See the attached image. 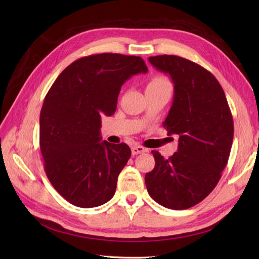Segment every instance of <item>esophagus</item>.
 <instances>
[{
	"label": "esophagus",
	"mask_w": 259,
	"mask_h": 259,
	"mask_svg": "<svg viewBox=\"0 0 259 259\" xmlns=\"http://www.w3.org/2000/svg\"><path fill=\"white\" fill-rule=\"evenodd\" d=\"M146 151H147V149L142 146H134L133 148H131V152H133L134 156L139 155V153H144Z\"/></svg>",
	"instance_id": "esophagus-1"
}]
</instances>
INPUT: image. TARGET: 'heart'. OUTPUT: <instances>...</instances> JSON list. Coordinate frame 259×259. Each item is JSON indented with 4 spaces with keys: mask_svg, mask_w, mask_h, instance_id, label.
<instances>
[{
    "mask_svg": "<svg viewBox=\"0 0 259 259\" xmlns=\"http://www.w3.org/2000/svg\"><path fill=\"white\" fill-rule=\"evenodd\" d=\"M159 89H171V84L167 78L162 75H156L147 83L146 91L159 90Z\"/></svg>",
    "mask_w": 259,
    "mask_h": 259,
    "instance_id": "heart-1",
    "label": "heart"
}]
</instances>
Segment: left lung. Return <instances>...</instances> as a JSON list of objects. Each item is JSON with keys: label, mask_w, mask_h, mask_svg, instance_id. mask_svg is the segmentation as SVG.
I'll use <instances>...</instances> for the list:
<instances>
[{"label": "left lung", "mask_w": 259, "mask_h": 259, "mask_svg": "<svg viewBox=\"0 0 259 259\" xmlns=\"http://www.w3.org/2000/svg\"><path fill=\"white\" fill-rule=\"evenodd\" d=\"M149 62L174 82V102L162 124L168 135L179 136V145L168 159L151 151L156 164L146 174L147 190L159 205L188 209L222 177L233 145V115L222 85L201 65L167 54L150 57Z\"/></svg>", "instance_id": "8db88e82"}]
</instances>
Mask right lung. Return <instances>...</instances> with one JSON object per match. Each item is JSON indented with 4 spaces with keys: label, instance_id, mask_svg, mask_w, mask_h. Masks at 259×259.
<instances>
[{
    "label": "right lung",
    "instance_id": "1",
    "mask_svg": "<svg viewBox=\"0 0 259 259\" xmlns=\"http://www.w3.org/2000/svg\"><path fill=\"white\" fill-rule=\"evenodd\" d=\"M147 71L140 57L92 54L65 68L47 93L40 113L45 170L72 205L98 207L113 197L131 150L101 141V115L114 113L125 80Z\"/></svg>",
    "mask_w": 259,
    "mask_h": 259
}]
</instances>
